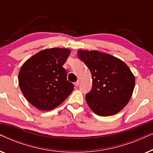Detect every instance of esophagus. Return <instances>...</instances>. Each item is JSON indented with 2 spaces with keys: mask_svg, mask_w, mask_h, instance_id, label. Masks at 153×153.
<instances>
[{
  "mask_svg": "<svg viewBox=\"0 0 153 153\" xmlns=\"http://www.w3.org/2000/svg\"><path fill=\"white\" fill-rule=\"evenodd\" d=\"M79 83H80V82H79V81L78 80V81H76V82H75V83H74V85H76V86H78V85H79Z\"/></svg>",
  "mask_w": 153,
  "mask_h": 153,
  "instance_id": "obj_1",
  "label": "esophagus"
}]
</instances>
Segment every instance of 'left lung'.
<instances>
[{
    "label": "left lung",
    "mask_w": 153,
    "mask_h": 153,
    "mask_svg": "<svg viewBox=\"0 0 153 153\" xmlns=\"http://www.w3.org/2000/svg\"><path fill=\"white\" fill-rule=\"evenodd\" d=\"M93 78L91 91L85 95L87 104L98 116L114 115L123 109L130 100L135 78L122 60L97 51H78Z\"/></svg>",
    "instance_id": "left-lung-1"
}]
</instances>
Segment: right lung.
<instances>
[{"label":"right lung","instance_id":"right-lung-1","mask_svg":"<svg viewBox=\"0 0 153 153\" xmlns=\"http://www.w3.org/2000/svg\"><path fill=\"white\" fill-rule=\"evenodd\" d=\"M70 53L68 49L42 50L21 68L19 73L21 91L38 109H53L72 92L74 84L67 80V70L62 67Z\"/></svg>","mask_w":153,"mask_h":153}]
</instances>
